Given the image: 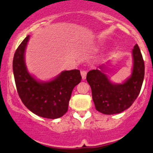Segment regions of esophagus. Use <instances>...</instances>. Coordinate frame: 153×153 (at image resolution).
Returning <instances> with one entry per match:
<instances>
[{
    "label": "esophagus",
    "instance_id": "1",
    "mask_svg": "<svg viewBox=\"0 0 153 153\" xmlns=\"http://www.w3.org/2000/svg\"><path fill=\"white\" fill-rule=\"evenodd\" d=\"M81 75L82 76V79H85L86 76V70H82L81 72Z\"/></svg>",
    "mask_w": 153,
    "mask_h": 153
}]
</instances>
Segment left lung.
<instances>
[{
    "label": "left lung",
    "instance_id": "left-lung-1",
    "mask_svg": "<svg viewBox=\"0 0 153 153\" xmlns=\"http://www.w3.org/2000/svg\"><path fill=\"white\" fill-rule=\"evenodd\" d=\"M132 75L122 84L111 83L104 72V66L88 72L86 80L98 112L105 115L120 113L131 106L138 96L144 78V62L138 44L132 49Z\"/></svg>",
    "mask_w": 153,
    "mask_h": 153
}]
</instances>
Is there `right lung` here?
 Listing matches in <instances>:
<instances>
[{"label": "right lung", "instance_id": "obj_1", "mask_svg": "<svg viewBox=\"0 0 153 153\" xmlns=\"http://www.w3.org/2000/svg\"><path fill=\"white\" fill-rule=\"evenodd\" d=\"M29 35L21 42L14 55L12 68L18 95L23 104L38 116L55 119L63 116L74 87L81 81L80 70L64 71L49 82L36 81L27 72L24 52Z\"/></svg>", "mask_w": 153, "mask_h": 153}]
</instances>
